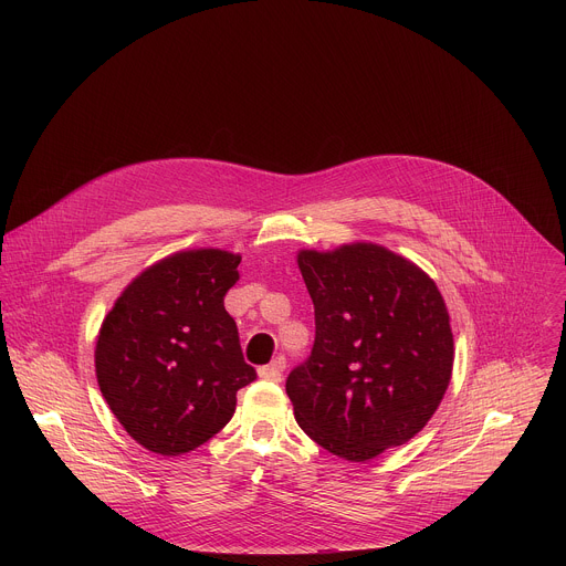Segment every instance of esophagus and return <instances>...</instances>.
I'll return each mask as SVG.
<instances>
[{
  "instance_id": "esophagus-1",
  "label": "esophagus",
  "mask_w": 566,
  "mask_h": 566,
  "mask_svg": "<svg viewBox=\"0 0 566 566\" xmlns=\"http://www.w3.org/2000/svg\"><path fill=\"white\" fill-rule=\"evenodd\" d=\"M284 367H286V360L280 356V358H275L273 363H269V365L260 367V378H264V380H273V382H280V380H282V371H284Z\"/></svg>"
}]
</instances>
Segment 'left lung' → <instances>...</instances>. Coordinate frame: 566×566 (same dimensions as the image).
<instances>
[{
  "mask_svg": "<svg viewBox=\"0 0 566 566\" xmlns=\"http://www.w3.org/2000/svg\"><path fill=\"white\" fill-rule=\"evenodd\" d=\"M315 340L286 378L300 428L347 461L402 446L437 412L452 374V329L437 284L376 244L302 251Z\"/></svg>",
  "mask_w": 566,
  "mask_h": 566,
  "instance_id": "left-lung-1",
  "label": "left lung"
}]
</instances>
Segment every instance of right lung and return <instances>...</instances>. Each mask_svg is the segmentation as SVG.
<instances>
[{"label":"right lung","instance_id":"right-lung-1","mask_svg":"<svg viewBox=\"0 0 566 566\" xmlns=\"http://www.w3.org/2000/svg\"><path fill=\"white\" fill-rule=\"evenodd\" d=\"M241 258L177 253L140 273L107 313L96 376L109 410L156 454L212 439L234 415L237 391L258 378L223 306Z\"/></svg>","mask_w":566,"mask_h":566}]
</instances>
